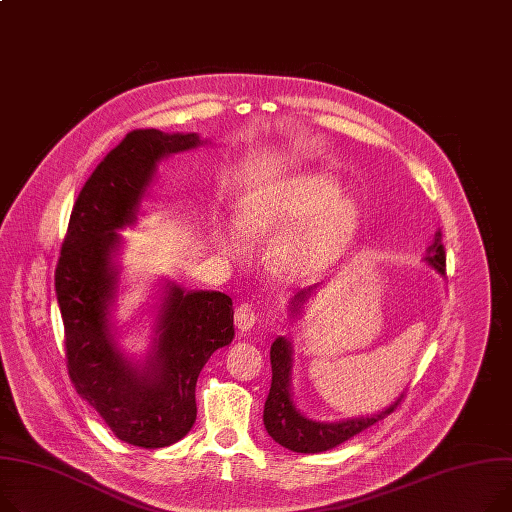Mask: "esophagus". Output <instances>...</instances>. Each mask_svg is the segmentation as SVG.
Instances as JSON below:
<instances>
[{
  "label": "esophagus",
  "instance_id": "34e87169",
  "mask_svg": "<svg viewBox=\"0 0 512 512\" xmlns=\"http://www.w3.org/2000/svg\"><path fill=\"white\" fill-rule=\"evenodd\" d=\"M257 323V311L253 309V304L245 302L241 306H236L234 311V325L241 331H249Z\"/></svg>",
  "mask_w": 512,
  "mask_h": 512
}]
</instances>
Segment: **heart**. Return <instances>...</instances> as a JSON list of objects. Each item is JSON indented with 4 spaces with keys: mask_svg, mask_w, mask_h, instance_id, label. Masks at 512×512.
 Returning a JSON list of instances; mask_svg holds the SVG:
<instances>
[{
    "mask_svg": "<svg viewBox=\"0 0 512 512\" xmlns=\"http://www.w3.org/2000/svg\"><path fill=\"white\" fill-rule=\"evenodd\" d=\"M241 224L249 234L286 230L274 247L276 261L292 276H309L342 255L358 212L329 177L298 175L251 193L241 206ZM226 245L236 247L234 234Z\"/></svg>",
    "mask_w": 512,
    "mask_h": 512,
    "instance_id": "obj_1",
    "label": "heart"
}]
</instances>
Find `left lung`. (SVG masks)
Returning a JSON list of instances; mask_svg holds the SVG:
<instances>
[{"label": "left lung", "instance_id": "8db88e82", "mask_svg": "<svg viewBox=\"0 0 512 512\" xmlns=\"http://www.w3.org/2000/svg\"><path fill=\"white\" fill-rule=\"evenodd\" d=\"M426 261L438 271L440 276H445L447 271V253L445 245H442V234L436 232L434 243L426 251ZM313 288L300 290L292 300V311L298 313L300 304L311 294ZM271 389L265 401L263 422L269 436L274 438L278 445L294 451V453H323L337 445H342L348 438L360 434L362 430L377 424L385 416L397 410L401 405V399H397L389 410L370 416V418H356L346 422H313L304 418L292 403L290 397V368H292V350L284 337H278L274 346H271Z\"/></svg>", "mask_w": 512, "mask_h": 512}]
</instances>
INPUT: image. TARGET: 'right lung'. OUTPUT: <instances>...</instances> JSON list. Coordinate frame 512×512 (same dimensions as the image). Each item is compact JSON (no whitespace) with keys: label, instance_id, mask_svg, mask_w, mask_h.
<instances>
[{"label":"right lung","instance_id":"obj_1","mask_svg":"<svg viewBox=\"0 0 512 512\" xmlns=\"http://www.w3.org/2000/svg\"><path fill=\"white\" fill-rule=\"evenodd\" d=\"M197 144L195 133L129 131L84 183L55 267L70 379L119 440L142 449L168 447L191 430L199 372L234 335L230 296L177 286L162 304L158 350L144 370L115 352L107 327L115 228L133 222L156 162Z\"/></svg>","mask_w":512,"mask_h":512}]
</instances>
